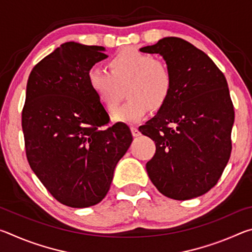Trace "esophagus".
Wrapping results in <instances>:
<instances>
[{"label":"esophagus","instance_id":"1","mask_svg":"<svg viewBox=\"0 0 252 252\" xmlns=\"http://www.w3.org/2000/svg\"><path fill=\"white\" fill-rule=\"evenodd\" d=\"M131 132H132V135L133 136H139L140 134V131L138 130V127H135V126H131Z\"/></svg>","mask_w":252,"mask_h":252}]
</instances>
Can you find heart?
<instances>
[{"mask_svg":"<svg viewBox=\"0 0 252 252\" xmlns=\"http://www.w3.org/2000/svg\"><path fill=\"white\" fill-rule=\"evenodd\" d=\"M108 70L92 69L88 82L106 111L119 103L121 89L126 88L127 101L113 114V121L133 125L148 116L150 106L159 110L167 103L173 90V73L167 63L152 54L123 49L108 62Z\"/></svg>","mask_w":252,"mask_h":252,"instance_id":"heart-1","label":"heart"}]
</instances>
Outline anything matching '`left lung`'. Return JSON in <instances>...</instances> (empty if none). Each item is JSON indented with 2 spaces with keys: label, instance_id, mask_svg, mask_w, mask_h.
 I'll return each mask as SVG.
<instances>
[{
  "label": "left lung",
  "instance_id": "8db88e82",
  "mask_svg": "<svg viewBox=\"0 0 252 252\" xmlns=\"http://www.w3.org/2000/svg\"><path fill=\"white\" fill-rule=\"evenodd\" d=\"M140 51L160 54L174 79L167 103L139 127L156 142L148 176L165 197H200L217 185L231 153L234 111L227 80L206 53L180 37Z\"/></svg>",
  "mask_w": 252,
  "mask_h": 252
}]
</instances>
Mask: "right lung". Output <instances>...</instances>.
Segmentation results:
<instances>
[{"mask_svg":"<svg viewBox=\"0 0 252 252\" xmlns=\"http://www.w3.org/2000/svg\"><path fill=\"white\" fill-rule=\"evenodd\" d=\"M103 46L66 42L33 67L27 84L22 129L29 164L62 204L102 201L114 169L132 142L126 123L108 129L109 114L88 82Z\"/></svg>","mask_w":252,"mask_h":252,"instance_id":"right-lung-1","label":"right lung"}]
</instances>
